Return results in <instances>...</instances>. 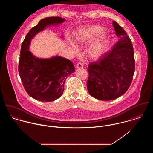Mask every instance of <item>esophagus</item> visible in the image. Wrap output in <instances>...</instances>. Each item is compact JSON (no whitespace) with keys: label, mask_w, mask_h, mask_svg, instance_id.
Returning a JSON list of instances; mask_svg holds the SVG:
<instances>
[{"label":"esophagus","mask_w":153,"mask_h":153,"mask_svg":"<svg viewBox=\"0 0 153 153\" xmlns=\"http://www.w3.org/2000/svg\"><path fill=\"white\" fill-rule=\"evenodd\" d=\"M76 68H83V65L80 63V62H78L77 64H76Z\"/></svg>","instance_id":"obj_1"}]
</instances>
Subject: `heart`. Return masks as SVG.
<instances>
[{
  "label": "heart",
  "mask_w": 153,
  "mask_h": 153,
  "mask_svg": "<svg viewBox=\"0 0 153 153\" xmlns=\"http://www.w3.org/2000/svg\"><path fill=\"white\" fill-rule=\"evenodd\" d=\"M105 32L104 27L99 26H91L84 28L77 37V42L80 45H86L93 42ZM111 43L110 38L103 35L92 44L88 51L89 56L94 60L103 56L108 51ZM72 48L76 53L79 51L77 47L72 43Z\"/></svg>",
  "instance_id": "b5f03b06"
}]
</instances>
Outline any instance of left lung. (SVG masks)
<instances>
[{
  "label": "left lung",
  "mask_w": 153,
  "mask_h": 153,
  "mask_svg": "<svg viewBox=\"0 0 153 153\" xmlns=\"http://www.w3.org/2000/svg\"><path fill=\"white\" fill-rule=\"evenodd\" d=\"M116 35L119 38L112 51L88 68L87 89L93 97L102 101L115 100L131 85L135 60L131 41L126 32L115 21L112 22Z\"/></svg>",
  "instance_id": "obj_1"
}]
</instances>
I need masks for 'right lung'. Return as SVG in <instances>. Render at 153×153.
Listing matches in <instances>:
<instances>
[{"label":"right lung","instance_id":"1","mask_svg":"<svg viewBox=\"0 0 153 153\" xmlns=\"http://www.w3.org/2000/svg\"><path fill=\"white\" fill-rule=\"evenodd\" d=\"M65 21L61 17L41 19L27 33L22 42L19 61V74L26 92L32 98L42 102L59 98L64 90L66 78L75 71L72 62L65 58L54 56L48 59L35 57L29 51L32 39L46 26Z\"/></svg>","mask_w":153,"mask_h":153}]
</instances>
